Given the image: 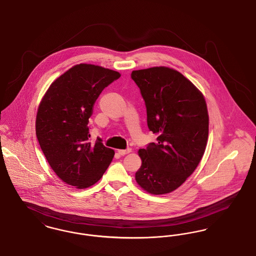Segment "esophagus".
Masks as SVG:
<instances>
[{"instance_id": "1", "label": "esophagus", "mask_w": 256, "mask_h": 256, "mask_svg": "<svg viewBox=\"0 0 256 256\" xmlns=\"http://www.w3.org/2000/svg\"><path fill=\"white\" fill-rule=\"evenodd\" d=\"M132 151V149L131 148H128V149H120V150H118V152L122 155V156H124V155H126V154H128V153H130Z\"/></svg>"}]
</instances>
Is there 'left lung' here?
<instances>
[{"label": "left lung", "instance_id": "8db88e82", "mask_svg": "<svg viewBox=\"0 0 256 256\" xmlns=\"http://www.w3.org/2000/svg\"><path fill=\"white\" fill-rule=\"evenodd\" d=\"M131 78L146 102L148 125L157 142L138 150L136 183L152 194L179 188L198 166L207 146L209 116L196 86L166 66L134 70Z\"/></svg>", "mask_w": 256, "mask_h": 256}]
</instances>
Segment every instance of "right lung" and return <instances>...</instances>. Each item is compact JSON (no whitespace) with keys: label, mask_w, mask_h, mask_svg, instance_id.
Masks as SVG:
<instances>
[{"label":"right lung","mask_w":256,"mask_h":256,"mask_svg":"<svg viewBox=\"0 0 256 256\" xmlns=\"http://www.w3.org/2000/svg\"><path fill=\"white\" fill-rule=\"evenodd\" d=\"M120 74L108 68L81 64L54 80L41 100L36 132L50 166L68 185L92 186L103 176L114 151L97 138L90 142L88 118L96 99Z\"/></svg>","instance_id":"right-lung-1"}]
</instances>
